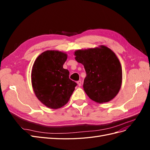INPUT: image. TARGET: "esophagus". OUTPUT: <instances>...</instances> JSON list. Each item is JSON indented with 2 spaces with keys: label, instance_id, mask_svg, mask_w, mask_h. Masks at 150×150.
<instances>
[{
  "label": "esophagus",
  "instance_id": "esophagus-1",
  "mask_svg": "<svg viewBox=\"0 0 150 150\" xmlns=\"http://www.w3.org/2000/svg\"><path fill=\"white\" fill-rule=\"evenodd\" d=\"M77 83H78V84L79 86H81V83H82V82H81V81H78V82H77Z\"/></svg>",
  "mask_w": 150,
  "mask_h": 150
}]
</instances>
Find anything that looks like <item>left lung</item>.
Returning a JSON list of instances; mask_svg holds the SVG:
<instances>
[{"mask_svg":"<svg viewBox=\"0 0 150 150\" xmlns=\"http://www.w3.org/2000/svg\"><path fill=\"white\" fill-rule=\"evenodd\" d=\"M101 47L78 50L76 60L84 65L86 77L84 91L93 101L103 103L111 101L118 93L122 83L120 61L110 49Z\"/></svg>","mask_w":150,"mask_h":150,"instance_id":"left-lung-1","label":"left lung"}]
</instances>
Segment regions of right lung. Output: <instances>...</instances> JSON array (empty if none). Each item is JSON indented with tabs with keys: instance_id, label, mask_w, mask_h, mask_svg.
Instances as JSON below:
<instances>
[{
	"instance_id": "right-lung-1",
	"label": "right lung",
	"mask_w": 150,
	"mask_h": 150,
	"mask_svg": "<svg viewBox=\"0 0 150 150\" xmlns=\"http://www.w3.org/2000/svg\"><path fill=\"white\" fill-rule=\"evenodd\" d=\"M67 54L47 51L36 59L31 74L32 85L39 100L45 106L58 109L64 106L77 83L69 79V72L63 68Z\"/></svg>"
}]
</instances>
